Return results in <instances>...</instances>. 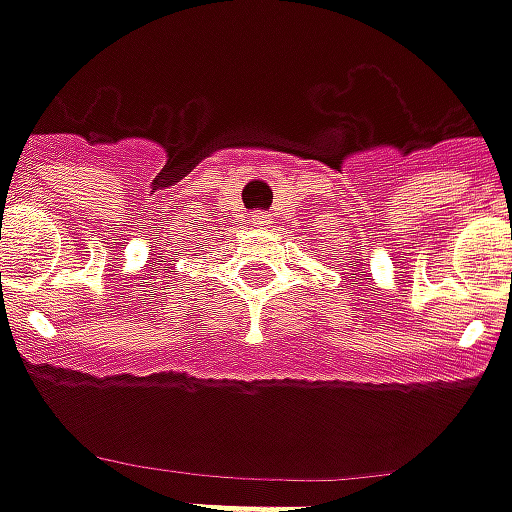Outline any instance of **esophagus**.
<instances>
[{
  "label": "esophagus",
  "instance_id": "esophagus-1",
  "mask_svg": "<svg viewBox=\"0 0 512 512\" xmlns=\"http://www.w3.org/2000/svg\"><path fill=\"white\" fill-rule=\"evenodd\" d=\"M249 223L255 226V229H269V223H272V215H266V212H255Z\"/></svg>",
  "mask_w": 512,
  "mask_h": 512
}]
</instances>
